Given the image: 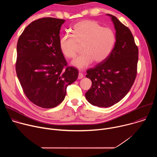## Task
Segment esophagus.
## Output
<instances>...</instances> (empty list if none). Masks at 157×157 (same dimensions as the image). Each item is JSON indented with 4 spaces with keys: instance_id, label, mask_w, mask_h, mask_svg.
<instances>
[{
    "instance_id": "esophagus-1",
    "label": "esophagus",
    "mask_w": 157,
    "mask_h": 157,
    "mask_svg": "<svg viewBox=\"0 0 157 157\" xmlns=\"http://www.w3.org/2000/svg\"><path fill=\"white\" fill-rule=\"evenodd\" d=\"M83 77H84V75H83L82 73L79 72V74H78V79H82Z\"/></svg>"
}]
</instances>
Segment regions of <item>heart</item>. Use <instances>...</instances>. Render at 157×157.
<instances>
[{"mask_svg": "<svg viewBox=\"0 0 157 157\" xmlns=\"http://www.w3.org/2000/svg\"><path fill=\"white\" fill-rule=\"evenodd\" d=\"M70 33L71 36L65 34L60 38L59 48L66 58L73 59L81 46L82 53L72 63L78 68H84L93 61L97 64L104 61L114 50L116 43L114 31L94 20L78 22Z\"/></svg>", "mask_w": 157, "mask_h": 157, "instance_id": "heart-1", "label": "heart"}]
</instances>
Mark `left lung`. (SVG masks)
Returning <instances> with one entry per match:
<instances>
[{"label":"left lung","instance_id":"left-lung-1","mask_svg":"<svg viewBox=\"0 0 157 157\" xmlns=\"http://www.w3.org/2000/svg\"><path fill=\"white\" fill-rule=\"evenodd\" d=\"M116 30L114 50L104 61L87 70L92 86L85 96L89 102L101 107L113 105L122 100L133 84L137 73L139 49L130 29L114 15Z\"/></svg>","mask_w":157,"mask_h":157}]
</instances>
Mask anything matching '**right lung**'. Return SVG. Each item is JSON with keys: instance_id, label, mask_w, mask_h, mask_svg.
<instances>
[{"instance_id": "obj_1", "label": "right lung", "mask_w": 157, "mask_h": 157, "mask_svg": "<svg viewBox=\"0 0 157 157\" xmlns=\"http://www.w3.org/2000/svg\"><path fill=\"white\" fill-rule=\"evenodd\" d=\"M65 20L44 17L33 21L18 38L15 63L18 79L27 98L36 105L53 108L64 99L66 88L78 71L59 48V32Z\"/></svg>"}]
</instances>
